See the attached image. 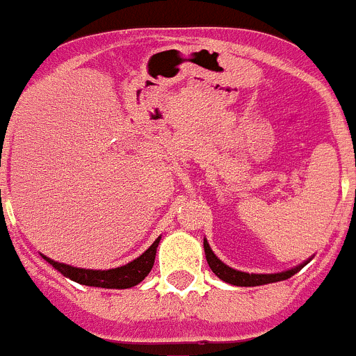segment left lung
Segmentation results:
<instances>
[{
  "instance_id": "left-lung-1",
  "label": "left lung",
  "mask_w": 356,
  "mask_h": 356,
  "mask_svg": "<svg viewBox=\"0 0 356 356\" xmlns=\"http://www.w3.org/2000/svg\"><path fill=\"white\" fill-rule=\"evenodd\" d=\"M204 252H206V259L209 268L213 270V273L216 275L220 280L227 282V284H232V286H239V287H255V286H264V284H273V282H280V280H287V278L293 277L294 273L302 270L303 266L309 264L310 259H307L305 262H302L300 266H294L291 270L286 271H278V273H246V271H239L234 270L230 266H227L225 262L220 261V259L214 255V252L211 250L209 243L207 239L204 238Z\"/></svg>"
}]
</instances>
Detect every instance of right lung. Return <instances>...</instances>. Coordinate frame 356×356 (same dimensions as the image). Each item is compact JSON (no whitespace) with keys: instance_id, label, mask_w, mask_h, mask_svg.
I'll return each instance as SVG.
<instances>
[{"instance_id":"right-lung-1","label":"right lung","mask_w":356,"mask_h":356,"mask_svg":"<svg viewBox=\"0 0 356 356\" xmlns=\"http://www.w3.org/2000/svg\"><path fill=\"white\" fill-rule=\"evenodd\" d=\"M159 239H161V236H159V238L156 239L140 257H136L134 261L127 262V264L124 266H118V268H111V270H86V268H76V266H69L63 264V262L53 261V259L46 257V255L42 254L40 255L53 266L54 270H58L63 277L78 282V284H83V286L102 287V289H129V287H134L136 284H140V282L150 273V270H152Z\"/></svg>"}]
</instances>
